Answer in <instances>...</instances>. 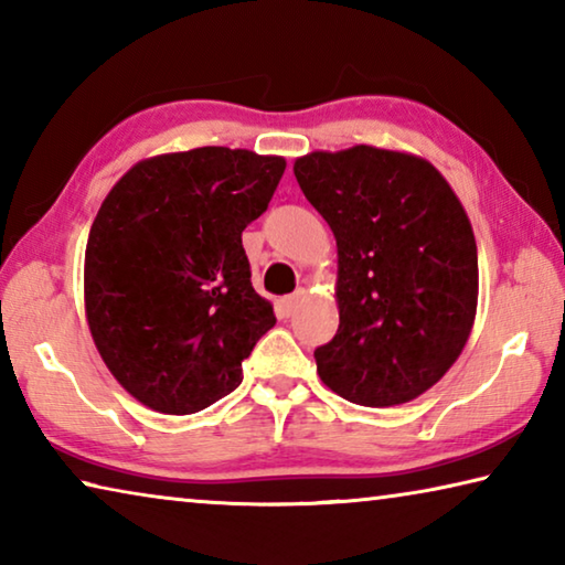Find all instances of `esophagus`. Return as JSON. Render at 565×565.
Listing matches in <instances>:
<instances>
[{
    "mask_svg": "<svg viewBox=\"0 0 565 565\" xmlns=\"http://www.w3.org/2000/svg\"><path fill=\"white\" fill-rule=\"evenodd\" d=\"M306 299V291L303 289H299V291H294L291 296H284L281 299V311H284V317H294V311L299 309V303Z\"/></svg>",
    "mask_w": 565,
    "mask_h": 565,
    "instance_id": "34e87169",
    "label": "esophagus"
}]
</instances>
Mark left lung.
Wrapping results in <instances>:
<instances>
[{
  "label": "left lung",
  "instance_id": "1",
  "mask_svg": "<svg viewBox=\"0 0 565 565\" xmlns=\"http://www.w3.org/2000/svg\"><path fill=\"white\" fill-rule=\"evenodd\" d=\"M294 177L339 248V331L313 351L319 376L351 404H406L454 366L471 333V222L438 169L404 151H311Z\"/></svg>",
  "mask_w": 565,
  "mask_h": 565
}]
</instances>
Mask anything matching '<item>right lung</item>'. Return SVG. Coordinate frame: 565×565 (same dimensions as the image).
Segmentation results:
<instances>
[{
  "label": "right lung",
  "mask_w": 565,
  "mask_h": 565,
  "mask_svg": "<svg viewBox=\"0 0 565 565\" xmlns=\"http://www.w3.org/2000/svg\"><path fill=\"white\" fill-rule=\"evenodd\" d=\"M286 161L202 147L134 164L102 202L84 309L114 379L159 414H196L242 384L276 317L252 286L242 232Z\"/></svg>",
  "instance_id": "1"
}]
</instances>
